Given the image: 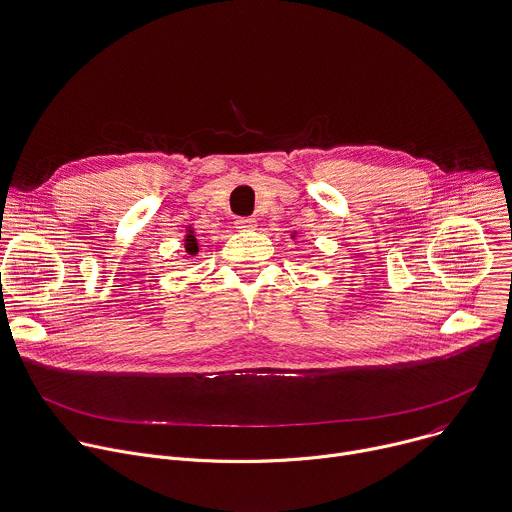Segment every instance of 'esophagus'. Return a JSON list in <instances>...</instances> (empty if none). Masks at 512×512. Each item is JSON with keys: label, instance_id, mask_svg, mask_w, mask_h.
<instances>
[{"label": "esophagus", "instance_id": "34e87169", "mask_svg": "<svg viewBox=\"0 0 512 512\" xmlns=\"http://www.w3.org/2000/svg\"><path fill=\"white\" fill-rule=\"evenodd\" d=\"M235 227H237L239 231H253V229L257 227V221H255L253 217H239V219L235 221Z\"/></svg>", "mask_w": 512, "mask_h": 512}]
</instances>
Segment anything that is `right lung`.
<instances>
[{"label":"right lung","instance_id":"obj_1","mask_svg":"<svg viewBox=\"0 0 512 512\" xmlns=\"http://www.w3.org/2000/svg\"><path fill=\"white\" fill-rule=\"evenodd\" d=\"M185 249H187V253H189L191 257L199 253V243H197V237H195V233H193L191 227H189V233H187V237H185Z\"/></svg>","mask_w":512,"mask_h":512}]
</instances>
